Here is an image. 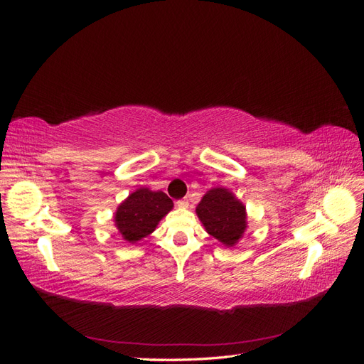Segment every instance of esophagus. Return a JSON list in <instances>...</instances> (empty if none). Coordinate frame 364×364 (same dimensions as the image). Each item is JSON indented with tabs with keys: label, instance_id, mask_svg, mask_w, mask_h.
Masks as SVG:
<instances>
[{
	"label": "esophagus",
	"instance_id": "esophagus-1",
	"mask_svg": "<svg viewBox=\"0 0 364 364\" xmlns=\"http://www.w3.org/2000/svg\"><path fill=\"white\" fill-rule=\"evenodd\" d=\"M176 205H178L179 208H188V200H186V199H182V200H178V202H176Z\"/></svg>",
	"mask_w": 364,
	"mask_h": 364
}]
</instances>
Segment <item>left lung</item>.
Masks as SVG:
<instances>
[{
	"label": "left lung",
	"instance_id": "8db88e82",
	"mask_svg": "<svg viewBox=\"0 0 364 364\" xmlns=\"http://www.w3.org/2000/svg\"><path fill=\"white\" fill-rule=\"evenodd\" d=\"M196 213L206 232L225 246H234L246 229V208L225 188L209 190Z\"/></svg>",
	"mask_w": 364,
	"mask_h": 364
}]
</instances>
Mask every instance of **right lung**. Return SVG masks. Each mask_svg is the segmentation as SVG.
<instances>
[{
	"label": "right lung",
	"instance_id": "obj_1",
	"mask_svg": "<svg viewBox=\"0 0 364 364\" xmlns=\"http://www.w3.org/2000/svg\"><path fill=\"white\" fill-rule=\"evenodd\" d=\"M171 208L173 200L165 193L139 188L118 206L115 225L126 241L136 243L155 230L159 220Z\"/></svg>",
	"mask_w": 364,
	"mask_h": 364
}]
</instances>
